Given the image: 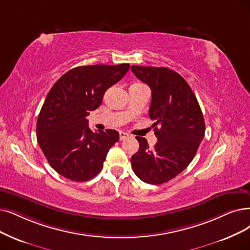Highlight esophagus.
I'll return each mask as SVG.
<instances>
[{
	"label": "esophagus",
	"instance_id": "1",
	"mask_svg": "<svg viewBox=\"0 0 250 250\" xmlns=\"http://www.w3.org/2000/svg\"><path fill=\"white\" fill-rule=\"evenodd\" d=\"M119 135H120V141H124V139H126L128 137V134L125 132H120Z\"/></svg>",
	"mask_w": 250,
	"mask_h": 250
}]
</instances>
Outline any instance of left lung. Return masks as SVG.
I'll return each instance as SVG.
<instances>
[{
	"label": "left lung",
	"mask_w": 250,
	"mask_h": 250,
	"mask_svg": "<svg viewBox=\"0 0 250 250\" xmlns=\"http://www.w3.org/2000/svg\"><path fill=\"white\" fill-rule=\"evenodd\" d=\"M131 71L152 90L148 116L158 138L151 147L145 137L136 136L139 149L131 166L143 182L161 185L192 162L205 134L203 114L191 87L172 69L132 65Z\"/></svg>",
	"instance_id": "8db88e82"
}]
</instances>
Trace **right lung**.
Instances as JSON below:
<instances>
[{
  "label": "right lung",
  "mask_w": 250,
  "mask_h": 250,
  "mask_svg": "<svg viewBox=\"0 0 250 250\" xmlns=\"http://www.w3.org/2000/svg\"><path fill=\"white\" fill-rule=\"evenodd\" d=\"M130 64L75 67L50 89L37 120V139L48 163L63 177L87 182L103 169L108 149L119 141L113 129L92 131L86 119Z\"/></svg>",
  "instance_id": "add662e5"
}]
</instances>
